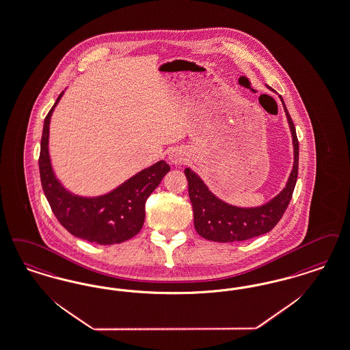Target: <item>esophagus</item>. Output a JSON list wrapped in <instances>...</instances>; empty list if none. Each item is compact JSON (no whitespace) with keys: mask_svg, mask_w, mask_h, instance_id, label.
Returning <instances> with one entry per match:
<instances>
[{"mask_svg":"<svg viewBox=\"0 0 350 350\" xmlns=\"http://www.w3.org/2000/svg\"><path fill=\"white\" fill-rule=\"evenodd\" d=\"M169 160L173 163V164H181L182 161L185 160L183 159V152L181 150H173L170 154H169Z\"/></svg>","mask_w":350,"mask_h":350,"instance_id":"1","label":"esophagus"}]
</instances>
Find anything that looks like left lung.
<instances>
[{
	"label": "left lung",
	"mask_w": 350,
	"mask_h": 350,
	"mask_svg": "<svg viewBox=\"0 0 350 350\" xmlns=\"http://www.w3.org/2000/svg\"><path fill=\"white\" fill-rule=\"evenodd\" d=\"M281 101L284 104L282 98ZM284 109L293 137V170L285 189L265 206L256 208H238L229 206L213 196L193 170L185 169V176L189 185V196L194 211V226L199 236L215 242L245 241L268 233L279 223L293 196L294 186L298 177L299 154L295 127L285 104Z\"/></svg>",
	"instance_id": "obj_1"
}]
</instances>
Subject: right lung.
Returning a JSON list of instances; mask_svg holds the SVG:
<instances>
[{
  "mask_svg": "<svg viewBox=\"0 0 350 350\" xmlns=\"http://www.w3.org/2000/svg\"><path fill=\"white\" fill-rule=\"evenodd\" d=\"M55 105L42 127L39 169L42 190L57 220L69 233L98 245H113L138 234L144 223L146 200L169 172L165 161L143 169L107 196L81 198L66 191L57 181L48 154L49 122Z\"/></svg>",
  "mask_w": 350,
  "mask_h": 350,
  "instance_id": "right-lung-1",
  "label": "right lung"
}]
</instances>
